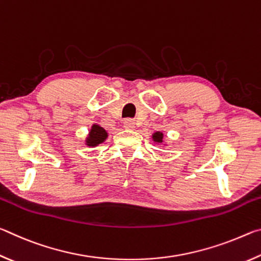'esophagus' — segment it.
<instances>
[{
  "instance_id": "34e87169",
  "label": "esophagus",
  "mask_w": 261,
  "mask_h": 261,
  "mask_svg": "<svg viewBox=\"0 0 261 261\" xmlns=\"http://www.w3.org/2000/svg\"><path fill=\"white\" fill-rule=\"evenodd\" d=\"M123 126H124V129L126 130H135V122L132 120H125L124 123H123Z\"/></svg>"
}]
</instances>
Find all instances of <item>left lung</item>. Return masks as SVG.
<instances>
[{"mask_svg": "<svg viewBox=\"0 0 261 261\" xmlns=\"http://www.w3.org/2000/svg\"><path fill=\"white\" fill-rule=\"evenodd\" d=\"M152 139L155 144H163V141H165V137H163V134L161 131H156L152 135Z\"/></svg>", "mask_w": 261, "mask_h": 261, "instance_id": "1", "label": "left lung"}]
</instances>
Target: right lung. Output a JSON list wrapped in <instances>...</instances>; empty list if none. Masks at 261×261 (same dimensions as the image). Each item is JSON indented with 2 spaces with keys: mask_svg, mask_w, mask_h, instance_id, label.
Instances as JSON below:
<instances>
[{
  "mask_svg": "<svg viewBox=\"0 0 261 261\" xmlns=\"http://www.w3.org/2000/svg\"><path fill=\"white\" fill-rule=\"evenodd\" d=\"M108 132L106 131L102 126L99 124H93L91 127L90 132H88V136L86 137L85 144L88 147H95L98 145L102 144L103 141L107 139Z\"/></svg>",
  "mask_w": 261,
  "mask_h": 261,
  "instance_id": "obj_1",
  "label": "right lung"
}]
</instances>
